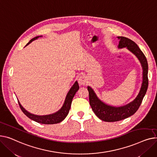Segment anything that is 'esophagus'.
Instances as JSON below:
<instances>
[{
    "instance_id": "obj_1",
    "label": "esophagus",
    "mask_w": 157,
    "mask_h": 157,
    "mask_svg": "<svg viewBox=\"0 0 157 157\" xmlns=\"http://www.w3.org/2000/svg\"><path fill=\"white\" fill-rule=\"evenodd\" d=\"M78 84L80 86H84L86 83H87V79L86 77L84 75H82L80 76L78 79Z\"/></svg>"
}]
</instances>
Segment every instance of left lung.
<instances>
[{"mask_svg": "<svg viewBox=\"0 0 157 157\" xmlns=\"http://www.w3.org/2000/svg\"><path fill=\"white\" fill-rule=\"evenodd\" d=\"M119 40L118 49L125 48L139 59L143 69V80L139 93L131 102L121 106H110L101 101L90 86H87L89 103L96 115L105 122H117L134 115L140 106L148 86V65L146 58L137 45L125 36H117Z\"/></svg>", "mask_w": 157, "mask_h": 157, "instance_id": "8db88e82", "label": "left lung"}]
</instances>
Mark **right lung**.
Listing matches in <instances>:
<instances>
[{"instance_id": "right-lung-1", "label": "right lung", "mask_w": 157, "mask_h": 157, "mask_svg": "<svg viewBox=\"0 0 157 157\" xmlns=\"http://www.w3.org/2000/svg\"><path fill=\"white\" fill-rule=\"evenodd\" d=\"M42 36H35V37L33 38L30 40V42L26 44V45L30 44L32 41L37 39L39 37H41ZM79 89V86L78 84L77 81H76L74 84L72 86V87L70 88L69 90L68 93L67 94L66 98L64 99V102L62 106V107L58 110V112H55L52 114L49 115H34L32 113H30L29 112L21 106L20 104V101H18V103H19L20 107L21 109L22 110V112L24 113V114L29 117V118L32 119V121L38 122L40 124H58L61 122H62L63 120L66 118V117L68 115L70 109L71 107V102H72V99L74 97L75 93H77V91Z\"/></svg>"}]
</instances>
